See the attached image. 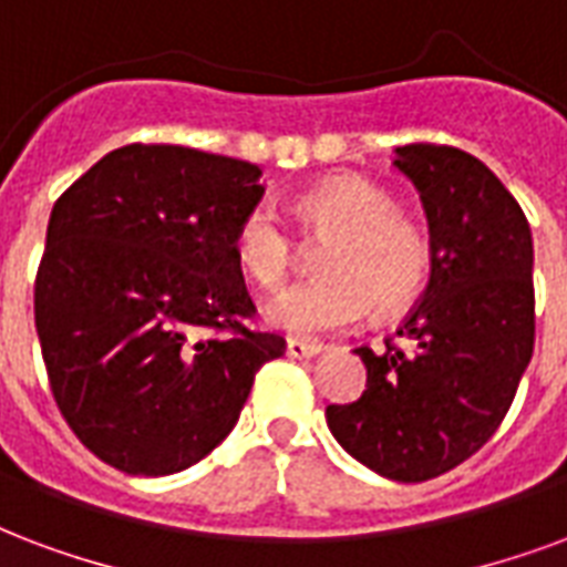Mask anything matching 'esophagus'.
<instances>
[{
    "mask_svg": "<svg viewBox=\"0 0 567 567\" xmlns=\"http://www.w3.org/2000/svg\"><path fill=\"white\" fill-rule=\"evenodd\" d=\"M319 352H322V347H317V343H305V340H287L289 359H313V355H319Z\"/></svg>",
    "mask_w": 567,
    "mask_h": 567,
    "instance_id": "34e87169",
    "label": "esophagus"
}]
</instances>
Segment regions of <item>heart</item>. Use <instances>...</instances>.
Masks as SVG:
<instances>
[{
    "instance_id": "obj_1",
    "label": "heart",
    "mask_w": 567,
    "mask_h": 567,
    "mask_svg": "<svg viewBox=\"0 0 567 567\" xmlns=\"http://www.w3.org/2000/svg\"><path fill=\"white\" fill-rule=\"evenodd\" d=\"M296 218L310 238H329L310 284L280 289L262 305L268 329L322 338L359 326L373 308L394 313L424 287L430 238L419 220L398 212L389 190L361 176H331L296 199ZM238 266L259 287H278L292 268V236L268 203L250 206L233 236Z\"/></svg>"
}]
</instances>
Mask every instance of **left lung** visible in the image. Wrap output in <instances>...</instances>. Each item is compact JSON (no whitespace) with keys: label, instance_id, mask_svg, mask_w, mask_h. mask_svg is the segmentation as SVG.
Returning <instances> with one entry per match:
<instances>
[{"label":"left lung","instance_id":"8db88e82","mask_svg":"<svg viewBox=\"0 0 567 567\" xmlns=\"http://www.w3.org/2000/svg\"><path fill=\"white\" fill-rule=\"evenodd\" d=\"M430 227V284L398 331L361 347L368 389L329 406L331 436L391 481H427L491 440L535 347L532 229L508 187L461 148H394Z\"/></svg>","mask_w":567,"mask_h":567}]
</instances>
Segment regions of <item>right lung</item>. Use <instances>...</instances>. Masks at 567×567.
<instances>
[{
	"mask_svg": "<svg viewBox=\"0 0 567 567\" xmlns=\"http://www.w3.org/2000/svg\"><path fill=\"white\" fill-rule=\"evenodd\" d=\"M262 169L187 146H122L56 199L35 326L59 410L127 475H173L227 440L278 334L236 339L254 301L233 236Z\"/></svg>",
	"mask_w": 567,
	"mask_h": 567,
	"instance_id": "right-lung-1",
	"label": "right lung"
}]
</instances>
